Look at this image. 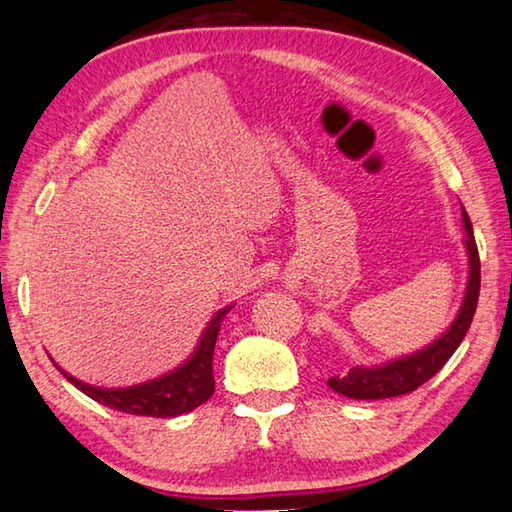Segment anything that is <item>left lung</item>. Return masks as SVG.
Returning a JSON list of instances; mask_svg holds the SVG:
<instances>
[{
    "instance_id": "8db88e82",
    "label": "left lung",
    "mask_w": 512,
    "mask_h": 512,
    "mask_svg": "<svg viewBox=\"0 0 512 512\" xmlns=\"http://www.w3.org/2000/svg\"><path fill=\"white\" fill-rule=\"evenodd\" d=\"M463 222H465V247L469 256V279L463 306H460L458 317L454 324L449 326V331L442 335L422 351H417L413 356L392 360L388 365L381 367H351L345 376H333L326 383L333 392L345 395L349 399H388L408 395L420 388L431 376L438 374L445 367L447 360L454 356L460 342H463L465 333L469 331V324L474 320L476 304H479V292H481V261H479V249H476L472 222L463 208Z\"/></svg>"
}]
</instances>
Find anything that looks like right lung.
<instances>
[{
    "instance_id": "1",
    "label": "right lung",
    "mask_w": 512,
    "mask_h": 512,
    "mask_svg": "<svg viewBox=\"0 0 512 512\" xmlns=\"http://www.w3.org/2000/svg\"><path fill=\"white\" fill-rule=\"evenodd\" d=\"M224 311L217 313L208 329L204 331L199 340V347L195 349L190 360H186L177 370L154 379L149 383L133 385V388H95V385L81 383L67 372L61 374L70 381L74 388H79L83 395L99 401L102 406H108L113 410H122L129 415H147V417H177L183 413H190L204 401L211 399L215 392V379H213V351L215 340L220 333V320L224 317Z\"/></svg>"
}]
</instances>
